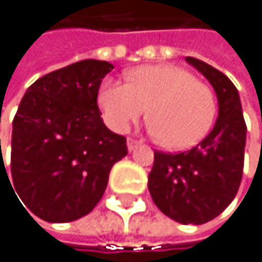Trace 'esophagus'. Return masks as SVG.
Returning <instances> with one entry per match:
<instances>
[{
	"mask_svg": "<svg viewBox=\"0 0 262 262\" xmlns=\"http://www.w3.org/2000/svg\"><path fill=\"white\" fill-rule=\"evenodd\" d=\"M139 145H140V142H139V140L131 139V137L128 139V150H129V151H134Z\"/></svg>",
	"mask_w": 262,
	"mask_h": 262,
	"instance_id": "34e87169",
	"label": "esophagus"
}]
</instances>
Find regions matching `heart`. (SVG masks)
I'll use <instances>...</instances> for the list:
<instances>
[{"label": "heart", "mask_w": 262, "mask_h": 262, "mask_svg": "<svg viewBox=\"0 0 262 262\" xmlns=\"http://www.w3.org/2000/svg\"><path fill=\"white\" fill-rule=\"evenodd\" d=\"M129 82L106 79L98 103L106 123L123 133L145 117L164 147L187 150L211 131L217 112L212 89L177 65H145L128 75Z\"/></svg>", "instance_id": "heart-1"}]
</instances>
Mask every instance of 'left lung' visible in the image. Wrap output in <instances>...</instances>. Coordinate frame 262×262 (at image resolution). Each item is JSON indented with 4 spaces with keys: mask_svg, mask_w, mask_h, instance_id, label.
Instances as JSON below:
<instances>
[{
    "mask_svg": "<svg viewBox=\"0 0 262 262\" xmlns=\"http://www.w3.org/2000/svg\"><path fill=\"white\" fill-rule=\"evenodd\" d=\"M214 87L219 117L212 131L183 153L155 151L148 190L155 205L180 224L202 225L233 202L242 180L247 126L234 84L209 63L186 57Z\"/></svg>",
    "mask_w": 262,
    "mask_h": 262,
    "instance_id": "8db88e82",
    "label": "left lung"
}]
</instances>
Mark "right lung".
I'll use <instances>...</instances> for the list:
<instances>
[{
    "mask_svg": "<svg viewBox=\"0 0 262 262\" xmlns=\"http://www.w3.org/2000/svg\"><path fill=\"white\" fill-rule=\"evenodd\" d=\"M112 69L85 59L26 90L12 122L10 180L38 219L65 224L87 215L101 200L112 165L128 155L126 139L106 128L97 103Z\"/></svg>",
    "mask_w": 262,
    "mask_h": 262,
    "instance_id": "add662e5",
    "label": "right lung"
}]
</instances>
